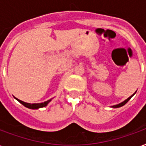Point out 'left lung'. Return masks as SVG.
I'll use <instances>...</instances> for the list:
<instances>
[{"instance_id": "8db88e82", "label": "left lung", "mask_w": 146, "mask_h": 146, "mask_svg": "<svg viewBox=\"0 0 146 146\" xmlns=\"http://www.w3.org/2000/svg\"><path fill=\"white\" fill-rule=\"evenodd\" d=\"M134 95H135V94H134ZM133 95H131V97H129L127 99H126L125 101H123V102H121V103H119V104H118V105H116V106H113V108H119V107H121V106H124V105H125L126 103H127V102L130 100V99H131V98Z\"/></svg>"}]
</instances>
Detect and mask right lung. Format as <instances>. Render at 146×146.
Returning <instances> with one entry per match:
<instances>
[{"label": "right lung", "instance_id": "1", "mask_svg": "<svg viewBox=\"0 0 146 146\" xmlns=\"http://www.w3.org/2000/svg\"><path fill=\"white\" fill-rule=\"evenodd\" d=\"M16 100L20 102L21 104H23L24 106H26V107L29 108V109H33V110H36V109H39V108H42V107H44L46 106L51 101V99L50 100H48V101L44 102H42V103H34V104H30V103H27V102H24L21 101L19 99H18V98H15Z\"/></svg>", "mask_w": 146, "mask_h": 146}]
</instances>
